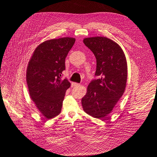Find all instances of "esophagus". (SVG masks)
<instances>
[{"label":"esophagus","mask_w":157,"mask_h":157,"mask_svg":"<svg viewBox=\"0 0 157 157\" xmlns=\"http://www.w3.org/2000/svg\"><path fill=\"white\" fill-rule=\"evenodd\" d=\"M71 85H72V87H76V86H80V84H78V83H76V82H72Z\"/></svg>","instance_id":"34e87169"}]
</instances>
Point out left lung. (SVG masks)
I'll use <instances>...</instances> for the list:
<instances>
[{
  "instance_id": "8db88e82",
  "label": "left lung",
  "mask_w": 157,
  "mask_h": 157,
  "mask_svg": "<svg viewBox=\"0 0 157 157\" xmlns=\"http://www.w3.org/2000/svg\"><path fill=\"white\" fill-rule=\"evenodd\" d=\"M84 44L95 56L97 68L94 79L82 98L84 111L102 118L112 111L125 91L128 77L126 59L118 44L105 36L84 39Z\"/></svg>"
}]
</instances>
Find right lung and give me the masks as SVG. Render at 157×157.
I'll return each instance as SVG.
<instances>
[{
	"label": "right lung",
	"mask_w": 157,
	"mask_h": 157,
	"mask_svg": "<svg viewBox=\"0 0 157 157\" xmlns=\"http://www.w3.org/2000/svg\"><path fill=\"white\" fill-rule=\"evenodd\" d=\"M75 39L64 37L42 42L37 47L27 68L26 80L31 98L48 119L59 115L70 82L62 79L66 57Z\"/></svg>",
	"instance_id": "obj_1"
}]
</instances>
